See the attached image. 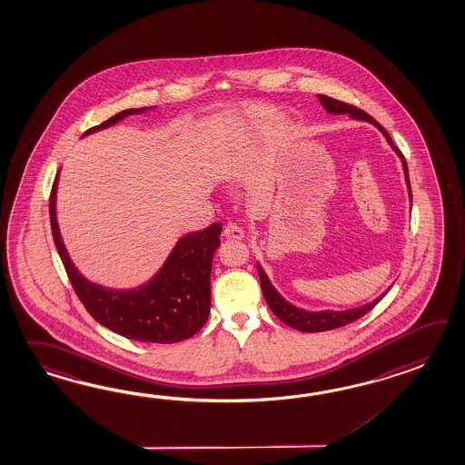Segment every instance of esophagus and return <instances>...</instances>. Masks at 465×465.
<instances>
[{
  "mask_svg": "<svg viewBox=\"0 0 465 465\" xmlns=\"http://www.w3.org/2000/svg\"><path fill=\"white\" fill-rule=\"evenodd\" d=\"M223 236L226 239H242L244 238V231H242V227H239L238 224L229 223V224L224 227V231H223Z\"/></svg>",
  "mask_w": 465,
  "mask_h": 465,
  "instance_id": "obj_1",
  "label": "esophagus"
}]
</instances>
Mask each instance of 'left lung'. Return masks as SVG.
<instances>
[{"mask_svg": "<svg viewBox=\"0 0 465 465\" xmlns=\"http://www.w3.org/2000/svg\"><path fill=\"white\" fill-rule=\"evenodd\" d=\"M318 100H320V104L323 105L324 110H326L328 114H331V115H348L350 119L368 122V124H371L373 127H377V129L381 132V135L385 137V141L389 142L391 151L397 153V157H399L400 163H401L403 173H405V184H407L409 199H411V181H409L407 163H405V159H403V155L400 153L399 149L393 145V142L390 139L389 132L383 129V127L378 124L377 120L373 119V117H370L367 112H363V110H360V108L351 107V105H348V104H343V102L335 100V98L326 97V95H318ZM258 272H260L261 290H262L264 300L268 302L271 312L276 314L282 323L292 326L294 330L304 331V333L328 331V330H335V328H341V326H345V324L357 322L361 316H365L371 308H375L378 302H380L390 290L389 288L383 294H380L377 300L367 302V304H361V306H357V308L312 312V310H304V308H300V306H296V304L288 302V300L274 288V284L271 282L270 276L266 274V271L262 270V266H261L260 262H258Z\"/></svg>", "mask_w": 465, "mask_h": 465, "instance_id": "1", "label": "left lung"}]
</instances>
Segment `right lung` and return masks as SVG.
<instances>
[{
    "label": "right lung",
    "instance_id": "1",
    "mask_svg": "<svg viewBox=\"0 0 465 465\" xmlns=\"http://www.w3.org/2000/svg\"><path fill=\"white\" fill-rule=\"evenodd\" d=\"M157 107L127 108L87 130L84 137L108 129L129 115H141ZM54 177L50 195V223L54 246L65 266L76 296L88 313L108 330L143 343H177L195 335L211 312V270L219 248L221 223L177 239L163 266L149 280L134 288H108L87 280L66 251L56 221Z\"/></svg>",
    "mask_w": 465,
    "mask_h": 465
}]
</instances>
